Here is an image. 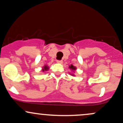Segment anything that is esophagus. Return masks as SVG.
Returning a JSON list of instances; mask_svg holds the SVG:
<instances>
[{
	"label": "esophagus",
	"mask_w": 123,
	"mask_h": 123,
	"mask_svg": "<svg viewBox=\"0 0 123 123\" xmlns=\"http://www.w3.org/2000/svg\"><path fill=\"white\" fill-rule=\"evenodd\" d=\"M57 62L58 63H60V64H61V63H62L63 61L62 60H58L57 61Z\"/></svg>",
	"instance_id": "1"
}]
</instances>
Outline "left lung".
Masks as SVG:
<instances>
[{
  "instance_id": "1",
  "label": "left lung",
  "mask_w": 123,
  "mask_h": 123,
  "mask_svg": "<svg viewBox=\"0 0 123 123\" xmlns=\"http://www.w3.org/2000/svg\"><path fill=\"white\" fill-rule=\"evenodd\" d=\"M69 68L72 70H75L76 69V68L75 67V66H73L72 65H71L69 66ZM72 74V76H74V74Z\"/></svg>"
}]
</instances>
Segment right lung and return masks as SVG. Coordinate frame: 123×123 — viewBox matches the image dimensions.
<instances>
[{"label": "right lung", "mask_w": 123, "mask_h": 123, "mask_svg": "<svg viewBox=\"0 0 123 123\" xmlns=\"http://www.w3.org/2000/svg\"><path fill=\"white\" fill-rule=\"evenodd\" d=\"M49 68L48 67V66L47 65H45L44 67L43 68V69H42V71L43 72H44V71H47V70L49 69Z\"/></svg>", "instance_id": "right-lung-1"}]
</instances>
